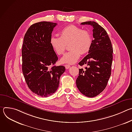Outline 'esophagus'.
I'll return each instance as SVG.
<instances>
[{"mask_svg": "<svg viewBox=\"0 0 132 132\" xmlns=\"http://www.w3.org/2000/svg\"><path fill=\"white\" fill-rule=\"evenodd\" d=\"M65 68H66V69H69V68H70V66L69 65H65Z\"/></svg>", "mask_w": 132, "mask_h": 132, "instance_id": "34e87169", "label": "esophagus"}]
</instances>
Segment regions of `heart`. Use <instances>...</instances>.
<instances>
[{"label":"heart","instance_id":"b5f03b06","mask_svg":"<svg viewBox=\"0 0 132 132\" xmlns=\"http://www.w3.org/2000/svg\"><path fill=\"white\" fill-rule=\"evenodd\" d=\"M61 37L53 35L50 39L51 45L59 55L64 53L66 46L69 44L70 51L65 54L61 60L63 64H73L76 63L81 54L87 53L91 47L92 37L90 33L75 25L64 28L60 32Z\"/></svg>","mask_w":132,"mask_h":132}]
</instances>
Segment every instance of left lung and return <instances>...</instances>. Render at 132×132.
<instances>
[{
    "mask_svg": "<svg viewBox=\"0 0 132 132\" xmlns=\"http://www.w3.org/2000/svg\"><path fill=\"white\" fill-rule=\"evenodd\" d=\"M81 24L93 27V40L88 54L79 63L87 67L79 69L76 86L84 95L92 98L99 95L107 85L111 73L113 47L106 31L97 22L87 21Z\"/></svg>",
    "mask_w": 132,
    "mask_h": 132,
    "instance_id": "obj_1",
    "label": "left lung"
}]
</instances>
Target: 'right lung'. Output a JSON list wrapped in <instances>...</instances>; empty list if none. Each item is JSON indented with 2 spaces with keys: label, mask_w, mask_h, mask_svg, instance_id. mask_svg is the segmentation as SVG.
<instances>
[{
  "label": "right lung",
  "mask_w": 132,
  "mask_h": 132,
  "mask_svg": "<svg viewBox=\"0 0 132 132\" xmlns=\"http://www.w3.org/2000/svg\"><path fill=\"white\" fill-rule=\"evenodd\" d=\"M57 23L40 22L31 25L24 35L22 48V72L29 88L36 95L46 97L55 93L64 66L55 65L58 60L50 39Z\"/></svg>",
  "instance_id": "add662e5"
}]
</instances>
